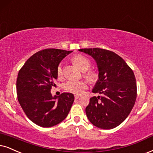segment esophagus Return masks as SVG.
<instances>
[{
    "instance_id": "esophagus-1",
    "label": "esophagus",
    "mask_w": 153,
    "mask_h": 153,
    "mask_svg": "<svg viewBox=\"0 0 153 153\" xmlns=\"http://www.w3.org/2000/svg\"><path fill=\"white\" fill-rule=\"evenodd\" d=\"M80 95H75V100H77V99H78L79 97H80Z\"/></svg>"
}]
</instances>
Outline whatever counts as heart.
I'll return each instance as SVG.
<instances>
[{
	"label": "heart",
	"mask_w": 153,
	"mask_h": 153,
	"mask_svg": "<svg viewBox=\"0 0 153 153\" xmlns=\"http://www.w3.org/2000/svg\"><path fill=\"white\" fill-rule=\"evenodd\" d=\"M74 64L80 69L82 71H86L90 67L91 63L90 61L86 57L82 55L75 56L73 59ZM57 74L59 76L63 75L62 64H59L57 68ZM87 77L92 80H94L96 78V75L93 73H88L86 75ZM64 88L65 90L72 92L73 94H80L87 88V84L84 81H77V80H68L64 84Z\"/></svg>",
	"instance_id": "heart-1"
}]
</instances>
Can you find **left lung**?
Listing matches in <instances>:
<instances>
[{
	"instance_id": "left-lung-1",
	"label": "left lung",
	"mask_w": 153,
	"mask_h": 153,
	"mask_svg": "<svg viewBox=\"0 0 153 153\" xmlns=\"http://www.w3.org/2000/svg\"><path fill=\"white\" fill-rule=\"evenodd\" d=\"M79 51L93 58L98 69V80L86 107L89 121L96 127L111 129L121 124L132 110L137 96L134 73L122 58L113 51L100 48Z\"/></svg>"
}]
</instances>
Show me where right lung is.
<instances>
[{
	"mask_svg": "<svg viewBox=\"0 0 153 153\" xmlns=\"http://www.w3.org/2000/svg\"><path fill=\"white\" fill-rule=\"evenodd\" d=\"M73 51L47 49L34 53L25 62L17 75L16 89L21 107L32 122L51 127L63 121L74 102V95L63 92L53 96L51 87L58 78L57 68Z\"/></svg>",
	"mask_w": 153,
	"mask_h": 153,
	"instance_id": "right-lung-1",
	"label": "right lung"
}]
</instances>
